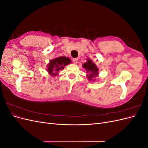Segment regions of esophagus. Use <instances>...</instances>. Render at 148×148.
Instances as JSON below:
<instances>
[{
    "instance_id": "esophagus-1",
    "label": "esophagus",
    "mask_w": 148,
    "mask_h": 148,
    "mask_svg": "<svg viewBox=\"0 0 148 148\" xmlns=\"http://www.w3.org/2000/svg\"><path fill=\"white\" fill-rule=\"evenodd\" d=\"M78 62V58H75V59H73V62L75 64H77Z\"/></svg>"
}]
</instances>
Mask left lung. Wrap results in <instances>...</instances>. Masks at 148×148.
Listing matches in <instances>:
<instances>
[{"instance_id":"8db88e82","label":"left lung","mask_w":148,"mask_h":148,"mask_svg":"<svg viewBox=\"0 0 148 148\" xmlns=\"http://www.w3.org/2000/svg\"><path fill=\"white\" fill-rule=\"evenodd\" d=\"M82 66L86 70V73L88 74L87 77L89 80H95L92 79L99 75V69L91 59H87V62L84 63Z\"/></svg>"}]
</instances>
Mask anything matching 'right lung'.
<instances>
[{"label": "right lung", "instance_id": "obj_1", "mask_svg": "<svg viewBox=\"0 0 148 148\" xmlns=\"http://www.w3.org/2000/svg\"><path fill=\"white\" fill-rule=\"evenodd\" d=\"M71 62L69 57H59L50 60L47 66V70L51 75L56 77L61 70L64 69L65 66L70 64Z\"/></svg>", "mask_w": 148, "mask_h": 148}]
</instances>
